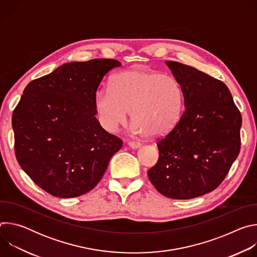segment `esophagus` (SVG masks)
I'll use <instances>...</instances> for the list:
<instances>
[{
  "mask_svg": "<svg viewBox=\"0 0 257 257\" xmlns=\"http://www.w3.org/2000/svg\"><path fill=\"white\" fill-rule=\"evenodd\" d=\"M128 145H129V148H131L132 150H137L141 146V143L138 141H129Z\"/></svg>",
  "mask_w": 257,
  "mask_h": 257,
  "instance_id": "obj_1",
  "label": "esophagus"
}]
</instances>
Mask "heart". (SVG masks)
I'll return each mask as SVG.
<instances>
[{
	"label": "heart",
	"instance_id": "1",
	"mask_svg": "<svg viewBox=\"0 0 257 257\" xmlns=\"http://www.w3.org/2000/svg\"><path fill=\"white\" fill-rule=\"evenodd\" d=\"M183 103V90L174 76L141 69L118 73L111 85L99 87L93 96L96 118L111 133L127 122L131 109L139 133L164 135L178 123Z\"/></svg>",
	"mask_w": 257,
	"mask_h": 257
}]
</instances>
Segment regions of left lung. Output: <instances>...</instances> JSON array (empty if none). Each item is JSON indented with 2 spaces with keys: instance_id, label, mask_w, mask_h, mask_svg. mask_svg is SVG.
I'll use <instances>...</instances> for the list:
<instances>
[{
  "instance_id": "left-lung-1",
  "label": "left lung",
  "mask_w": 257,
  "mask_h": 257,
  "mask_svg": "<svg viewBox=\"0 0 257 257\" xmlns=\"http://www.w3.org/2000/svg\"><path fill=\"white\" fill-rule=\"evenodd\" d=\"M179 81L185 109L157 145L159 161L148 175L156 189L191 199L219 186L237 159L242 117L227 85L191 66L167 61Z\"/></svg>"
}]
</instances>
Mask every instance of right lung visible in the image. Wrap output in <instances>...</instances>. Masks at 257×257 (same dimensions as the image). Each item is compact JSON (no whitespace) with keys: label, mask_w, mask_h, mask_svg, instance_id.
I'll list each match as a JSON object with an SVG mask.
<instances>
[{"label":"right lung","mask_w":257,"mask_h":257,"mask_svg":"<svg viewBox=\"0 0 257 257\" xmlns=\"http://www.w3.org/2000/svg\"><path fill=\"white\" fill-rule=\"evenodd\" d=\"M113 59L67 63L28 83L12 115L22 170L46 192L77 197L93 189L123 141L95 118L93 96Z\"/></svg>","instance_id":"obj_1"}]
</instances>
